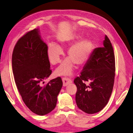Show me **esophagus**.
Masks as SVG:
<instances>
[{
    "mask_svg": "<svg viewBox=\"0 0 133 133\" xmlns=\"http://www.w3.org/2000/svg\"><path fill=\"white\" fill-rule=\"evenodd\" d=\"M62 81L63 82V86H66L67 85H68L69 84L72 83L71 80L68 77H63L62 79Z\"/></svg>",
    "mask_w": 133,
    "mask_h": 133,
    "instance_id": "34e87169",
    "label": "esophagus"
}]
</instances>
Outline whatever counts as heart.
<instances>
[{
    "label": "heart",
    "instance_id": "obj_1",
    "mask_svg": "<svg viewBox=\"0 0 133 133\" xmlns=\"http://www.w3.org/2000/svg\"><path fill=\"white\" fill-rule=\"evenodd\" d=\"M79 37H69L60 40L58 46L50 43L48 45L47 54L50 62L52 64H57L61 62L63 52L62 48L67 45H71L79 41ZM94 50V43L90 38H84L69 48L67 51L69 58L65 60L55 71L57 76L70 75L74 70L75 64L77 66L85 64L89 60Z\"/></svg>",
    "mask_w": 133,
    "mask_h": 133
}]
</instances>
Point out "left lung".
I'll use <instances>...</instances> for the list:
<instances>
[{
	"instance_id": "8db88e82",
	"label": "left lung",
	"mask_w": 133,
	"mask_h": 133,
	"mask_svg": "<svg viewBox=\"0 0 133 133\" xmlns=\"http://www.w3.org/2000/svg\"><path fill=\"white\" fill-rule=\"evenodd\" d=\"M104 47L94 50L74 83L77 87L76 102L87 114L99 112L108 104L114 83L115 63L112 44L107 35ZM89 82V84H85Z\"/></svg>"
}]
</instances>
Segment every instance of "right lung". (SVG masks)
<instances>
[{
	"mask_svg": "<svg viewBox=\"0 0 133 133\" xmlns=\"http://www.w3.org/2000/svg\"><path fill=\"white\" fill-rule=\"evenodd\" d=\"M47 49L38 29H34L18 40L12 53V70L19 92L26 107L38 115L55 108L63 86L60 77L42 83L52 72Z\"/></svg>",
	"mask_w": 133,
	"mask_h": 133,
	"instance_id": "obj_1",
	"label": "right lung"
}]
</instances>
